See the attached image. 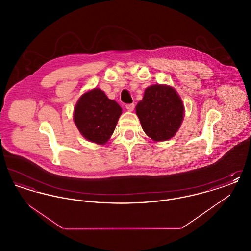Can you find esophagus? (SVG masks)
<instances>
[{
    "instance_id": "1",
    "label": "esophagus",
    "mask_w": 251,
    "mask_h": 251,
    "mask_svg": "<svg viewBox=\"0 0 251 251\" xmlns=\"http://www.w3.org/2000/svg\"><path fill=\"white\" fill-rule=\"evenodd\" d=\"M126 109L128 110V111H133V109H134V104L133 103H130V104H126Z\"/></svg>"
}]
</instances>
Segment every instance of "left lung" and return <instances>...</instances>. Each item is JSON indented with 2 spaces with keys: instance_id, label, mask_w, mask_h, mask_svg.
<instances>
[{
  "instance_id": "left-lung-1",
  "label": "left lung",
  "mask_w": 251,
  "mask_h": 251,
  "mask_svg": "<svg viewBox=\"0 0 251 251\" xmlns=\"http://www.w3.org/2000/svg\"><path fill=\"white\" fill-rule=\"evenodd\" d=\"M135 109L145 133L157 142L173 137L184 115V106L177 91L165 84L146 88L143 100Z\"/></svg>"
}]
</instances>
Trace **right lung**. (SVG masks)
<instances>
[{
  "label": "right lung",
  "mask_w": 251,
  "mask_h": 251,
  "mask_svg": "<svg viewBox=\"0 0 251 251\" xmlns=\"http://www.w3.org/2000/svg\"><path fill=\"white\" fill-rule=\"evenodd\" d=\"M121 113L117 101L108 99L100 88H94L80 97L74 108L73 120L85 139L103 145L115 131Z\"/></svg>",
  "instance_id": "right-lung-1"
}]
</instances>
